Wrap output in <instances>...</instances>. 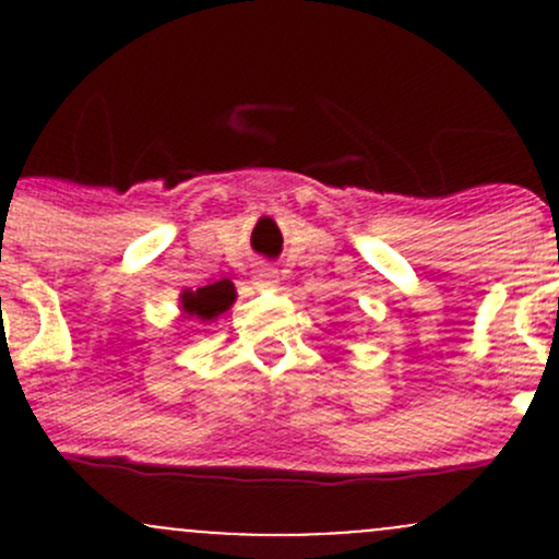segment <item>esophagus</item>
Listing matches in <instances>:
<instances>
[{
	"mask_svg": "<svg viewBox=\"0 0 559 559\" xmlns=\"http://www.w3.org/2000/svg\"><path fill=\"white\" fill-rule=\"evenodd\" d=\"M253 284L259 289H273V286H278V270L273 264H257L253 267Z\"/></svg>",
	"mask_w": 559,
	"mask_h": 559,
	"instance_id": "obj_1",
	"label": "esophagus"
}]
</instances>
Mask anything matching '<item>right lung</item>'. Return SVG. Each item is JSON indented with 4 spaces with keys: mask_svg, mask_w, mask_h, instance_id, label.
Wrapping results in <instances>:
<instances>
[{
    "mask_svg": "<svg viewBox=\"0 0 559 559\" xmlns=\"http://www.w3.org/2000/svg\"><path fill=\"white\" fill-rule=\"evenodd\" d=\"M235 302V286L229 281H216V284H207L202 289L191 292L186 289L180 295V308L186 316H194L200 321H213L218 319L224 311H229V306Z\"/></svg>",
    "mask_w": 559,
    "mask_h": 559,
    "instance_id": "right-lung-1",
    "label": "right lung"
}]
</instances>
